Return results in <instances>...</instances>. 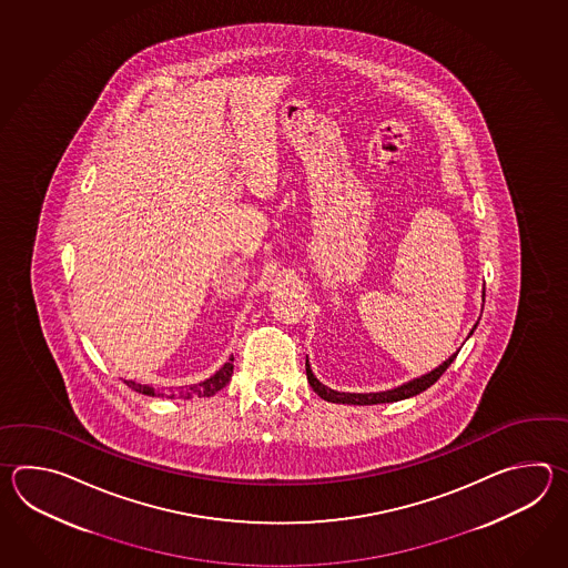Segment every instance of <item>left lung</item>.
<instances>
[{
    "label": "left lung",
    "mask_w": 568,
    "mask_h": 568,
    "mask_svg": "<svg viewBox=\"0 0 568 568\" xmlns=\"http://www.w3.org/2000/svg\"><path fill=\"white\" fill-rule=\"evenodd\" d=\"M483 302H485V288H483ZM477 325H479V321L473 325L469 337H471L473 331L477 328ZM459 351L460 349H457V353H453L448 359L440 363V365L435 367L433 372L420 375V377H414L410 382H406V384H402V386L394 387V389L375 392V394H349V392H337V389L326 387L325 384H323V382H318V379H316V375L313 374L311 363H308V357H306V377H308V384L313 386L314 392H316L321 398L326 399V402H333V404H357V406L389 404V402H399V399H408L412 398V396L423 394L424 389H428V387L433 386L435 382H438V377L447 372L448 365L455 362V357L459 355Z\"/></svg>",
    "instance_id": "left-lung-1"
}]
</instances>
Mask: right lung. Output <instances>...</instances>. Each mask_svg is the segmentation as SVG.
<instances>
[{
    "label": "right lung",
    "instance_id": "1",
    "mask_svg": "<svg viewBox=\"0 0 568 568\" xmlns=\"http://www.w3.org/2000/svg\"><path fill=\"white\" fill-rule=\"evenodd\" d=\"M231 374H233V355L230 357V362L223 363V367L215 372V374L211 375V377H206L205 382H201V384H193V386L179 387V389H170V392H160V389H154L152 386H144V384H135L132 379H125V384L128 387H132L133 392H138V394H144V396H158V398H182V399H191V398H209V396H213V394H217L219 389H223V387L230 384Z\"/></svg>",
    "mask_w": 568,
    "mask_h": 568
}]
</instances>
